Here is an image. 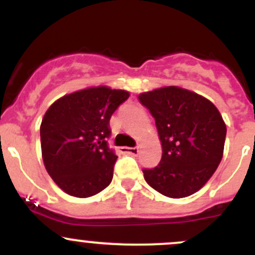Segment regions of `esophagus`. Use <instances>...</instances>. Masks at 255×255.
Segmentation results:
<instances>
[{"instance_id": "34e87169", "label": "esophagus", "mask_w": 255, "mask_h": 255, "mask_svg": "<svg viewBox=\"0 0 255 255\" xmlns=\"http://www.w3.org/2000/svg\"><path fill=\"white\" fill-rule=\"evenodd\" d=\"M121 153L123 154H132V155H138L139 149L138 148H128V146H121Z\"/></svg>"}]
</instances>
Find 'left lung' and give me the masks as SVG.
Listing matches in <instances>:
<instances>
[{
    "label": "left lung",
    "instance_id": "left-lung-1",
    "mask_svg": "<svg viewBox=\"0 0 255 255\" xmlns=\"http://www.w3.org/2000/svg\"><path fill=\"white\" fill-rule=\"evenodd\" d=\"M138 100L155 120L163 149L158 166L143 170L145 181L171 199L199 191L223 156L227 128L217 107L179 86L142 92Z\"/></svg>",
    "mask_w": 255,
    "mask_h": 255
}]
</instances>
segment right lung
Segmentation results:
<instances>
[{
	"instance_id": "1",
	"label": "right lung",
	"mask_w": 255,
	"mask_h": 255,
	"mask_svg": "<svg viewBox=\"0 0 255 255\" xmlns=\"http://www.w3.org/2000/svg\"><path fill=\"white\" fill-rule=\"evenodd\" d=\"M129 92L92 86L64 95L40 125L42 158L48 174L65 194L94 196L112 181L117 156L107 145L110 118Z\"/></svg>"
}]
</instances>
